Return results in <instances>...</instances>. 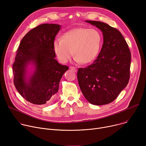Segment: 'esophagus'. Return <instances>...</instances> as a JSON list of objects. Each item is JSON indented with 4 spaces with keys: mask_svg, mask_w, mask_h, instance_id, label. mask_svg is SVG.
I'll return each instance as SVG.
<instances>
[{
    "mask_svg": "<svg viewBox=\"0 0 146 146\" xmlns=\"http://www.w3.org/2000/svg\"><path fill=\"white\" fill-rule=\"evenodd\" d=\"M70 69L72 71H73V72H77V68L75 67L71 66V67H70Z\"/></svg>",
    "mask_w": 146,
    "mask_h": 146,
    "instance_id": "1",
    "label": "esophagus"
}]
</instances>
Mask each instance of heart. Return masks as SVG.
Masks as SVG:
<instances>
[{
  "instance_id": "1",
  "label": "heart",
  "mask_w": 146,
  "mask_h": 146,
  "mask_svg": "<svg viewBox=\"0 0 146 146\" xmlns=\"http://www.w3.org/2000/svg\"><path fill=\"white\" fill-rule=\"evenodd\" d=\"M101 43L102 36L98 31L75 28L64 33L61 40L54 41L53 50L62 63H67L74 53L76 62L89 64L98 56Z\"/></svg>"
}]
</instances>
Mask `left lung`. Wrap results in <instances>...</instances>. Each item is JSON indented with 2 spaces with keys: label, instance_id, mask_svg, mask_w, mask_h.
Listing matches in <instances>:
<instances>
[{
  "label": "left lung",
  "instance_id": "8db88e82",
  "mask_svg": "<svg viewBox=\"0 0 146 146\" xmlns=\"http://www.w3.org/2000/svg\"><path fill=\"white\" fill-rule=\"evenodd\" d=\"M85 22L102 32L103 44L93 63L79 68L77 79L83 94L90 103L107 104L117 98L129 83L130 51L117 29L102 22Z\"/></svg>",
  "mask_w": 146,
  "mask_h": 146
}]
</instances>
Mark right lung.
Instances as JSON below:
<instances>
[{"label":"right lung","mask_w":146,"mask_h":146,"mask_svg":"<svg viewBox=\"0 0 146 146\" xmlns=\"http://www.w3.org/2000/svg\"><path fill=\"white\" fill-rule=\"evenodd\" d=\"M61 25L45 23L29 31L22 38L13 64L16 90L36 105L52 103L63 74L69 69L55 59L53 42Z\"/></svg>","instance_id":"add662e5"}]
</instances>
